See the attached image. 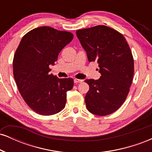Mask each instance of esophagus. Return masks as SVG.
I'll return each mask as SVG.
<instances>
[{"label": "esophagus", "instance_id": "1", "mask_svg": "<svg viewBox=\"0 0 152 152\" xmlns=\"http://www.w3.org/2000/svg\"><path fill=\"white\" fill-rule=\"evenodd\" d=\"M82 81H83V80H81V79H76V78H75V79H74V83H81Z\"/></svg>", "mask_w": 152, "mask_h": 152}]
</instances>
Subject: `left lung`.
Listing matches in <instances>:
<instances>
[{
	"mask_svg": "<svg viewBox=\"0 0 152 152\" xmlns=\"http://www.w3.org/2000/svg\"><path fill=\"white\" fill-rule=\"evenodd\" d=\"M88 61H96L102 76L86 79L88 111L98 116L112 114L126 100L134 76V58L123 35L106 26L76 31Z\"/></svg>",
	"mask_w": 152,
	"mask_h": 152,
	"instance_id": "obj_1",
	"label": "left lung"
}]
</instances>
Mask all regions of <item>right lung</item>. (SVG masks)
<instances>
[{"mask_svg": "<svg viewBox=\"0 0 152 152\" xmlns=\"http://www.w3.org/2000/svg\"><path fill=\"white\" fill-rule=\"evenodd\" d=\"M74 35L42 26L27 33L20 41L13 61V75L19 92L35 112L49 116L64 109L67 91L72 89L71 78L50 74L58 53L72 41Z\"/></svg>", "mask_w": 152, "mask_h": 152, "instance_id": "obj_1", "label": "right lung"}]
</instances>
